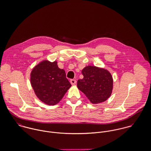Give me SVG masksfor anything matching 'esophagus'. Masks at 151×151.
Listing matches in <instances>:
<instances>
[{
    "label": "esophagus",
    "mask_w": 151,
    "mask_h": 151,
    "mask_svg": "<svg viewBox=\"0 0 151 151\" xmlns=\"http://www.w3.org/2000/svg\"><path fill=\"white\" fill-rule=\"evenodd\" d=\"M70 83L71 84V85H74L77 83V81L76 80H70Z\"/></svg>",
    "instance_id": "esophagus-1"
}]
</instances>
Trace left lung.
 Here are the masks:
<instances>
[{
    "mask_svg": "<svg viewBox=\"0 0 151 151\" xmlns=\"http://www.w3.org/2000/svg\"><path fill=\"white\" fill-rule=\"evenodd\" d=\"M81 73L84 78L77 81V87L92 104H99L109 98L113 89V78L107 70L88 65Z\"/></svg>",
    "mask_w": 151,
    "mask_h": 151,
    "instance_id": "1",
    "label": "left lung"
}]
</instances>
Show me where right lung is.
<instances>
[{
  "instance_id": "1",
  "label": "right lung",
  "mask_w": 151,
  "mask_h": 151,
  "mask_svg": "<svg viewBox=\"0 0 151 151\" xmlns=\"http://www.w3.org/2000/svg\"><path fill=\"white\" fill-rule=\"evenodd\" d=\"M30 83L37 98L49 105L58 104L71 86L64 70L58 68L57 61L47 60L33 68Z\"/></svg>"
}]
</instances>
